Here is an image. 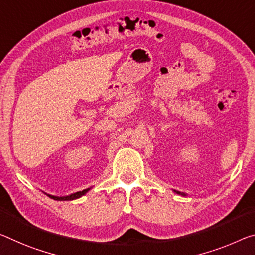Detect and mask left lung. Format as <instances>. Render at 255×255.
I'll list each match as a JSON object with an SVG mask.
<instances>
[{"label": "left lung", "mask_w": 255, "mask_h": 255, "mask_svg": "<svg viewBox=\"0 0 255 255\" xmlns=\"http://www.w3.org/2000/svg\"><path fill=\"white\" fill-rule=\"evenodd\" d=\"M177 193H178V194H181V193H180V192H177ZM183 195H185V194H183Z\"/></svg>", "instance_id": "obj_1"}]
</instances>
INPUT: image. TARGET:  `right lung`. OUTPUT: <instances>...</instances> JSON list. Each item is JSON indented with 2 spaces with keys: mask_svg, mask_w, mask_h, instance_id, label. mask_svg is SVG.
<instances>
[{
  "mask_svg": "<svg viewBox=\"0 0 255 255\" xmlns=\"http://www.w3.org/2000/svg\"><path fill=\"white\" fill-rule=\"evenodd\" d=\"M88 191H90V188H87V189H84V191H82V192H77V193H74V194H71V195H69V196H61V197H59V196H53V195H47L51 197V199H53V200H58V201H71V200H76V199H78V197H80V196H83L84 194H86Z\"/></svg>",
  "mask_w": 255,
  "mask_h": 255,
  "instance_id": "add662e5",
  "label": "right lung"
}]
</instances>
